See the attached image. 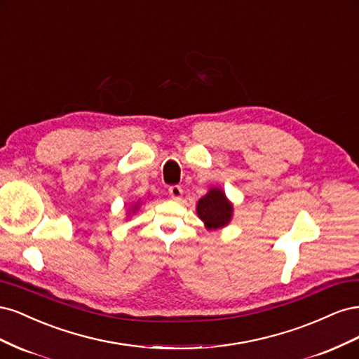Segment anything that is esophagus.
Returning <instances> with one entry per match:
<instances>
[{
	"mask_svg": "<svg viewBox=\"0 0 359 359\" xmlns=\"http://www.w3.org/2000/svg\"><path fill=\"white\" fill-rule=\"evenodd\" d=\"M169 194L173 201H180L182 196V189L180 186H172L169 187Z\"/></svg>",
	"mask_w": 359,
	"mask_h": 359,
	"instance_id": "esophagus-1",
	"label": "esophagus"
}]
</instances>
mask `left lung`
Masks as SVG:
<instances>
[{
  "instance_id": "8db88e82",
  "label": "left lung",
  "mask_w": 359,
  "mask_h": 359,
  "mask_svg": "<svg viewBox=\"0 0 359 359\" xmlns=\"http://www.w3.org/2000/svg\"><path fill=\"white\" fill-rule=\"evenodd\" d=\"M196 212L208 231L223 229L232 220L233 203L227 199L223 189L210 187L205 196L198 201Z\"/></svg>"
}]
</instances>
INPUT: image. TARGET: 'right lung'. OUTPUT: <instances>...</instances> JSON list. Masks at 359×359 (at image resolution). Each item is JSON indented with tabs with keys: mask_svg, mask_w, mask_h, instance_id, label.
<instances>
[{
	"mask_svg": "<svg viewBox=\"0 0 359 359\" xmlns=\"http://www.w3.org/2000/svg\"><path fill=\"white\" fill-rule=\"evenodd\" d=\"M140 208V201H137V202H135V203H132V206H130V208L127 210V214H126V220L128 219V217L130 215H132V214H135L137 210Z\"/></svg>",
	"mask_w": 359,
	"mask_h": 359,
	"instance_id": "add662e5",
	"label": "right lung"
}]
</instances>
